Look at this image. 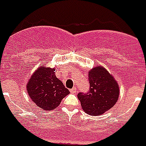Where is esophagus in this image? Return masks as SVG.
<instances>
[{
    "label": "esophagus",
    "instance_id": "esophagus-1",
    "mask_svg": "<svg viewBox=\"0 0 146 146\" xmlns=\"http://www.w3.org/2000/svg\"><path fill=\"white\" fill-rule=\"evenodd\" d=\"M70 92H71V93H76V88H73L70 89Z\"/></svg>",
    "mask_w": 146,
    "mask_h": 146
}]
</instances>
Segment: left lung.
<instances>
[{"label": "left lung", "mask_w": 146, "mask_h": 146, "mask_svg": "<svg viewBox=\"0 0 146 146\" xmlns=\"http://www.w3.org/2000/svg\"><path fill=\"white\" fill-rule=\"evenodd\" d=\"M88 94L79 93L83 110L92 116L102 115L116 104L119 95V84L112 74L102 66L92 68L88 73Z\"/></svg>", "instance_id": "8db88e82"}]
</instances>
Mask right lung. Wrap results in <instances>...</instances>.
I'll return each mask as SVG.
<instances>
[{
  "label": "right lung",
  "instance_id": "right-lung-1",
  "mask_svg": "<svg viewBox=\"0 0 146 146\" xmlns=\"http://www.w3.org/2000/svg\"><path fill=\"white\" fill-rule=\"evenodd\" d=\"M54 68L41 66L35 70L27 84L31 100L46 111L56 109L70 91L55 76Z\"/></svg>",
  "mask_w": 146,
  "mask_h": 146
}]
</instances>
